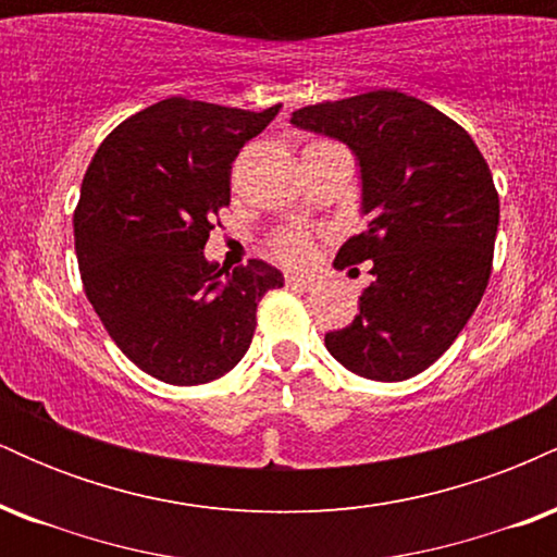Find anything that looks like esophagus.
<instances>
[{
    "instance_id": "34e87169",
    "label": "esophagus",
    "mask_w": 557,
    "mask_h": 557,
    "mask_svg": "<svg viewBox=\"0 0 557 557\" xmlns=\"http://www.w3.org/2000/svg\"><path fill=\"white\" fill-rule=\"evenodd\" d=\"M285 283L290 287H300V290H311V287L317 285L314 277H306V274H296V272L285 274Z\"/></svg>"
}]
</instances>
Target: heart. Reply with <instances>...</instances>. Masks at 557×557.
Segmentation results:
<instances>
[{"label": "heart", "instance_id": "1", "mask_svg": "<svg viewBox=\"0 0 557 557\" xmlns=\"http://www.w3.org/2000/svg\"><path fill=\"white\" fill-rule=\"evenodd\" d=\"M272 251L277 253L280 259L290 261V264H300V261H306L311 257L309 233H304V230H298V227L280 230V233H274V238H272Z\"/></svg>", "mask_w": 557, "mask_h": 557}]
</instances>
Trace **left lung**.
<instances>
[{
    "label": "left lung",
    "instance_id": "obj_1",
    "mask_svg": "<svg viewBox=\"0 0 557 557\" xmlns=\"http://www.w3.org/2000/svg\"><path fill=\"white\" fill-rule=\"evenodd\" d=\"M290 123L337 138L361 168L369 225L335 267L372 261L359 317L324 345L348 372L400 382L432 367L466 327L495 253L500 198L482 151L461 125L400 91L304 107Z\"/></svg>",
    "mask_w": 557,
    "mask_h": 557
}]
</instances>
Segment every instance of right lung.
Listing matches in <instances>:
<instances>
[{"label":"right lung","mask_w":557,"mask_h":557,"mask_svg":"<svg viewBox=\"0 0 557 557\" xmlns=\"http://www.w3.org/2000/svg\"><path fill=\"white\" fill-rule=\"evenodd\" d=\"M277 112L172 96L114 127L83 177V290L117 348L168 385L227 374L251 345L259 300L285 283L261 259L227 272L203 257L235 157Z\"/></svg>","instance_id":"add662e5"}]
</instances>
